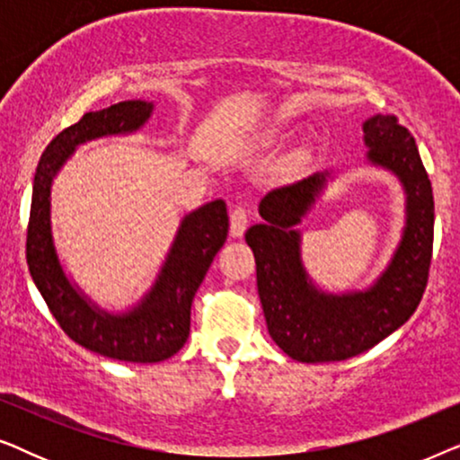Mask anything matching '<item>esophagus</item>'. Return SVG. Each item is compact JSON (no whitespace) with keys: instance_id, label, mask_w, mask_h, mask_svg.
Segmentation results:
<instances>
[{"instance_id":"1","label":"esophagus","mask_w":460,"mask_h":460,"mask_svg":"<svg viewBox=\"0 0 460 460\" xmlns=\"http://www.w3.org/2000/svg\"><path fill=\"white\" fill-rule=\"evenodd\" d=\"M247 224H249L247 207L236 205L234 209L230 211V236L232 238H241L243 232L247 230Z\"/></svg>"}]
</instances>
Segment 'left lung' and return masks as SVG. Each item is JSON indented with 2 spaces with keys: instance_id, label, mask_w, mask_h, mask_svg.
Instances as JSON below:
<instances>
[{
  "instance_id": "left-lung-1",
  "label": "left lung",
  "mask_w": 460,
  "mask_h": 460,
  "mask_svg": "<svg viewBox=\"0 0 460 460\" xmlns=\"http://www.w3.org/2000/svg\"><path fill=\"white\" fill-rule=\"evenodd\" d=\"M367 161L400 180L406 224L387 268L362 291H323L301 261V230L332 172H318L270 190L260 200L261 224L244 241L257 263V291L274 343L297 362H339L362 354L400 329L417 310L429 276L433 192L414 137L394 115L362 123Z\"/></svg>"
}]
</instances>
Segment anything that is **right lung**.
<instances>
[{
    "mask_svg": "<svg viewBox=\"0 0 460 460\" xmlns=\"http://www.w3.org/2000/svg\"><path fill=\"white\" fill-rule=\"evenodd\" d=\"M155 104L125 100L85 112L62 129L43 150L33 180L27 230V263L60 329L85 349L121 362H163L184 348L190 332V307L213 257L228 236V211L222 199L181 217L169 253L148 293L125 312L102 310L68 279L52 234V184L81 144L142 129Z\"/></svg>",
    "mask_w": 460,
    "mask_h": 460,
    "instance_id": "right-lung-1",
    "label": "right lung"
}]
</instances>
